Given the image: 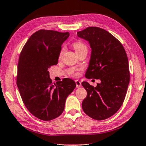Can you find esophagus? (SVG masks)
<instances>
[{"mask_svg": "<svg viewBox=\"0 0 146 146\" xmlns=\"http://www.w3.org/2000/svg\"><path fill=\"white\" fill-rule=\"evenodd\" d=\"M76 84L77 88H79V87L81 86V81H79L78 80L76 81Z\"/></svg>", "mask_w": 146, "mask_h": 146, "instance_id": "esophagus-1", "label": "esophagus"}]
</instances>
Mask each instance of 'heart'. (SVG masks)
Here are the masks:
<instances>
[{"label": "heart", "instance_id": "obj_1", "mask_svg": "<svg viewBox=\"0 0 146 146\" xmlns=\"http://www.w3.org/2000/svg\"><path fill=\"white\" fill-rule=\"evenodd\" d=\"M72 46L74 49V50L76 51L77 54L80 53V52L84 51V50H87L86 45L82 42H81V41H76V42H74L72 44ZM64 50H65V48H64V47H63L61 49V51H60V56H61L63 54V53H64ZM71 73H72V76H78L79 74L78 72H74V71H72Z\"/></svg>", "mask_w": 146, "mask_h": 146}]
</instances>
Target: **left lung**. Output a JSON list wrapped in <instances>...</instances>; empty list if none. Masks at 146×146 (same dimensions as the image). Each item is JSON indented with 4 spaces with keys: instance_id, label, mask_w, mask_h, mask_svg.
I'll return each instance as SVG.
<instances>
[{
    "instance_id": "1",
    "label": "left lung",
    "mask_w": 146,
    "mask_h": 146,
    "mask_svg": "<svg viewBox=\"0 0 146 146\" xmlns=\"http://www.w3.org/2000/svg\"><path fill=\"white\" fill-rule=\"evenodd\" d=\"M77 34L88 41L92 48L85 76L101 81L96 87L87 82H82L87 92L82 108L93 119H107L119 109L127 92L130 70L126 51L116 37L99 27H88Z\"/></svg>"
}]
</instances>
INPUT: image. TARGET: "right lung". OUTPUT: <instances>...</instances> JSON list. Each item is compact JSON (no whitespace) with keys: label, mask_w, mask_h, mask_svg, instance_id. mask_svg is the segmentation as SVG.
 <instances>
[{"label":"right lung","mask_w":146,"mask_h":146,"mask_svg":"<svg viewBox=\"0 0 146 146\" xmlns=\"http://www.w3.org/2000/svg\"><path fill=\"white\" fill-rule=\"evenodd\" d=\"M68 32L40 30L30 37L22 49L16 84L25 106L43 121L55 119L64 111L66 98L76 86L68 78L52 83L49 68L58 64L62 44Z\"/></svg>","instance_id":"obj_1"}]
</instances>
